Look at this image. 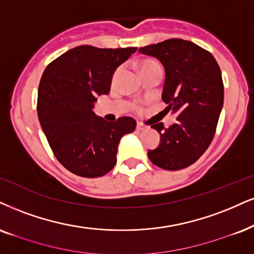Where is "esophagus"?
<instances>
[{
	"label": "esophagus",
	"instance_id": "obj_1",
	"mask_svg": "<svg viewBox=\"0 0 254 254\" xmlns=\"http://www.w3.org/2000/svg\"><path fill=\"white\" fill-rule=\"evenodd\" d=\"M147 127H145L143 126V125H141V124H137L136 125V130H139V132H141V130H145Z\"/></svg>",
	"mask_w": 254,
	"mask_h": 254
}]
</instances>
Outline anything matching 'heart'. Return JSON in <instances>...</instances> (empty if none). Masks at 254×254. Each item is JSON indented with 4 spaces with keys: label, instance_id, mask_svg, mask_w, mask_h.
<instances>
[{
    "label": "heart",
    "instance_id": "1",
    "mask_svg": "<svg viewBox=\"0 0 254 254\" xmlns=\"http://www.w3.org/2000/svg\"><path fill=\"white\" fill-rule=\"evenodd\" d=\"M153 64H154V62H143V64H141V68H143V67H146V65ZM119 73H120V69H118L117 71H115V74H114V81H115V79H117V77H118V75H119Z\"/></svg>",
    "mask_w": 254,
    "mask_h": 254
}]
</instances>
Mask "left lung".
Masks as SVG:
<instances>
[{
    "label": "left lung",
    "mask_w": 254,
    "mask_h": 254,
    "mask_svg": "<svg viewBox=\"0 0 254 254\" xmlns=\"http://www.w3.org/2000/svg\"><path fill=\"white\" fill-rule=\"evenodd\" d=\"M158 59L165 68L161 98L165 111L177 114L168 128L153 125L160 145L148 151L153 164L167 171L194 164L213 140L224 103L221 70L211 53L190 41L170 39L139 49Z\"/></svg>",
    "instance_id": "left-lung-1"
}]
</instances>
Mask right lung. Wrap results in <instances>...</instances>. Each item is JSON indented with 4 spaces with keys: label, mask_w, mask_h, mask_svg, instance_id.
I'll list each match as a JSON object with an SVG mask.
<instances>
[{
    "label": "right lung",
    "mask_w": 254,
    "mask_h": 254,
    "mask_svg": "<svg viewBox=\"0 0 254 254\" xmlns=\"http://www.w3.org/2000/svg\"><path fill=\"white\" fill-rule=\"evenodd\" d=\"M79 46L47 65L37 95V115L59 161L83 178L107 174L117 164L118 146L135 129L133 118L107 122L93 112L96 96L108 94L113 74L136 52Z\"/></svg>",
    "instance_id": "right-lung-1"
}]
</instances>
